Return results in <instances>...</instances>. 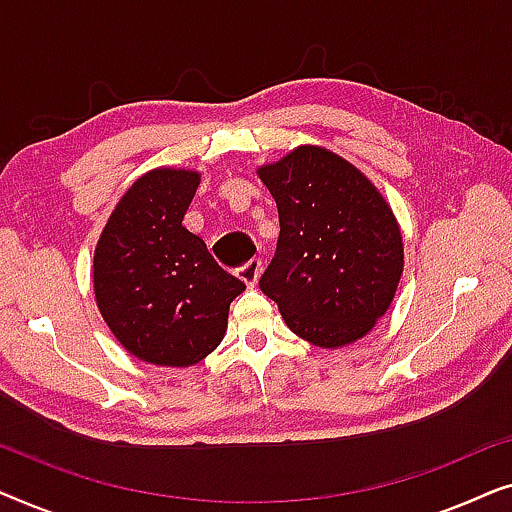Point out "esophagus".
Returning a JSON list of instances; mask_svg holds the SVG:
<instances>
[{"label":"esophagus","instance_id":"34e87169","mask_svg":"<svg viewBox=\"0 0 512 512\" xmlns=\"http://www.w3.org/2000/svg\"><path fill=\"white\" fill-rule=\"evenodd\" d=\"M261 270H263L261 258H251V261L237 268V277H240L247 286H254L258 282V277H261Z\"/></svg>","mask_w":512,"mask_h":512}]
</instances>
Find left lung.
Wrapping results in <instances>:
<instances>
[{"label": "left lung", "mask_w": 512, "mask_h": 512, "mask_svg": "<svg viewBox=\"0 0 512 512\" xmlns=\"http://www.w3.org/2000/svg\"><path fill=\"white\" fill-rule=\"evenodd\" d=\"M258 177L279 212L261 291L312 345L333 349L363 338L389 310L403 275V237L387 200L366 174L321 146H298Z\"/></svg>", "instance_id": "obj_1"}]
</instances>
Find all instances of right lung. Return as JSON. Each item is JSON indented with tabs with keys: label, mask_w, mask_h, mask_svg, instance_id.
Returning <instances> with one entry per match:
<instances>
[{
	"label": "right lung",
	"mask_w": 512,
	"mask_h": 512,
	"mask_svg": "<svg viewBox=\"0 0 512 512\" xmlns=\"http://www.w3.org/2000/svg\"><path fill=\"white\" fill-rule=\"evenodd\" d=\"M200 174L158 167L132 184L95 247L93 282L104 321L132 356L186 368L226 335L230 303L247 289L184 228Z\"/></svg>",
	"instance_id": "1"
}]
</instances>
